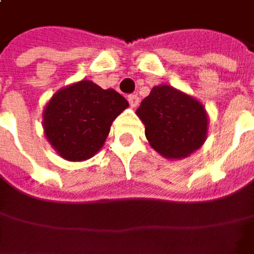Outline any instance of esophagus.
<instances>
[{
	"instance_id": "1",
	"label": "esophagus",
	"mask_w": 254,
	"mask_h": 254,
	"mask_svg": "<svg viewBox=\"0 0 254 254\" xmlns=\"http://www.w3.org/2000/svg\"><path fill=\"white\" fill-rule=\"evenodd\" d=\"M127 100L130 103V106L131 107H137L138 106V103H140V97L137 96V94H130L128 97H127Z\"/></svg>"
}]
</instances>
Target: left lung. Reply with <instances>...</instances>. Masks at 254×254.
I'll return each mask as SVG.
<instances>
[{"label":"left lung","instance_id":"1","mask_svg":"<svg viewBox=\"0 0 254 254\" xmlns=\"http://www.w3.org/2000/svg\"><path fill=\"white\" fill-rule=\"evenodd\" d=\"M145 137L165 158H185L205 142L208 116L198 100L171 86L152 87L137 109Z\"/></svg>","mask_w":254,"mask_h":254}]
</instances>
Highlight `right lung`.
<instances>
[{
  "label": "right lung",
  "instance_id": "obj_1",
  "mask_svg": "<svg viewBox=\"0 0 254 254\" xmlns=\"http://www.w3.org/2000/svg\"><path fill=\"white\" fill-rule=\"evenodd\" d=\"M128 107L122 94L82 80L55 94L44 112L46 138L69 161L93 157L106 141L116 117Z\"/></svg>",
  "mask_w": 254,
  "mask_h": 254
}]
</instances>
